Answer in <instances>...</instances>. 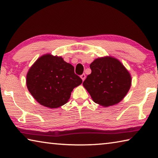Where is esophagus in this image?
Masks as SVG:
<instances>
[{
  "label": "esophagus",
  "mask_w": 158,
  "mask_h": 158,
  "mask_svg": "<svg viewBox=\"0 0 158 158\" xmlns=\"http://www.w3.org/2000/svg\"><path fill=\"white\" fill-rule=\"evenodd\" d=\"M81 79H82V81H84V79H85V74H81Z\"/></svg>",
  "instance_id": "esophagus-1"
}]
</instances>
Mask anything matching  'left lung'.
<instances>
[{
	"label": "left lung",
	"instance_id": "obj_1",
	"mask_svg": "<svg viewBox=\"0 0 158 158\" xmlns=\"http://www.w3.org/2000/svg\"><path fill=\"white\" fill-rule=\"evenodd\" d=\"M91 73L83 85L94 102L107 107L120 102L130 89L132 77L127 69L116 58H96L90 65Z\"/></svg>",
	"mask_w": 158,
	"mask_h": 158
}]
</instances>
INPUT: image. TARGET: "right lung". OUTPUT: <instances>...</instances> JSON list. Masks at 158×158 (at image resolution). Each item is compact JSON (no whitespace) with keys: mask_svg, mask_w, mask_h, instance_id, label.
Returning <instances> with one entry per match:
<instances>
[{"mask_svg":"<svg viewBox=\"0 0 158 158\" xmlns=\"http://www.w3.org/2000/svg\"><path fill=\"white\" fill-rule=\"evenodd\" d=\"M81 83L71 64L50 53L37 58L26 75L28 91L37 102L51 109L68 102L72 91Z\"/></svg>","mask_w":158,"mask_h":158,"instance_id":"1","label":"right lung"}]
</instances>
